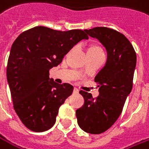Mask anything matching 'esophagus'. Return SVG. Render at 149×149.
<instances>
[{
    "label": "esophagus",
    "instance_id": "1",
    "mask_svg": "<svg viewBox=\"0 0 149 149\" xmlns=\"http://www.w3.org/2000/svg\"><path fill=\"white\" fill-rule=\"evenodd\" d=\"M79 92V90L77 88V87H74V89H73V93L74 94H77V93H78Z\"/></svg>",
    "mask_w": 149,
    "mask_h": 149
}]
</instances>
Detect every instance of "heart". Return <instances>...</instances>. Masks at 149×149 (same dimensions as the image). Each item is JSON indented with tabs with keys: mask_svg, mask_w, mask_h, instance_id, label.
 Returning a JSON list of instances; mask_svg holds the SVG:
<instances>
[{
	"mask_svg": "<svg viewBox=\"0 0 149 149\" xmlns=\"http://www.w3.org/2000/svg\"><path fill=\"white\" fill-rule=\"evenodd\" d=\"M98 54H104L100 46L96 44H91L87 48V56H94Z\"/></svg>",
	"mask_w": 149,
	"mask_h": 149,
	"instance_id": "b5f03b06",
	"label": "heart"
}]
</instances>
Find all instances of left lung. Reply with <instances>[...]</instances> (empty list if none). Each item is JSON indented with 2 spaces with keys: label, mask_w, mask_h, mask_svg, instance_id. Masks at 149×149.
<instances>
[{
  "label": "left lung",
  "mask_w": 149,
  "mask_h": 149,
  "mask_svg": "<svg viewBox=\"0 0 149 149\" xmlns=\"http://www.w3.org/2000/svg\"><path fill=\"white\" fill-rule=\"evenodd\" d=\"M85 31L103 44L107 60L95 77L99 95L93 98L90 93L80 91L84 104L76 110V116L82 130L99 134L110 129L120 116L133 87L136 53L130 40L113 29L95 27Z\"/></svg>",
  "instance_id": "1"
}]
</instances>
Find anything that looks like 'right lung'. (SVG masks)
<instances>
[{
	"label": "right lung",
	"instance_id": "obj_1",
	"mask_svg": "<svg viewBox=\"0 0 149 149\" xmlns=\"http://www.w3.org/2000/svg\"><path fill=\"white\" fill-rule=\"evenodd\" d=\"M88 36L81 29L54 30L36 26L21 33L11 46L6 77L14 109L24 125L33 132L51 129L59 107L72 95L73 86L49 78L66 54Z\"/></svg>",
	"mask_w": 149,
	"mask_h": 149
}]
</instances>
